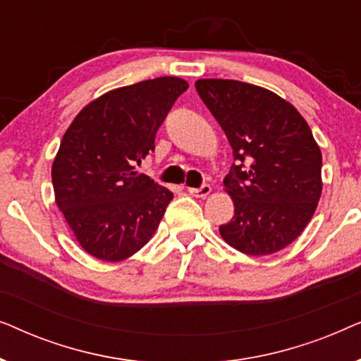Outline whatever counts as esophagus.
Segmentation results:
<instances>
[{"label": "esophagus", "mask_w": 361, "mask_h": 361, "mask_svg": "<svg viewBox=\"0 0 361 361\" xmlns=\"http://www.w3.org/2000/svg\"><path fill=\"white\" fill-rule=\"evenodd\" d=\"M189 192L194 197H199V199H205L207 195H210V192H212V187L209 185V184H205V185H202V187H199V189H195V187H189Z\"/></svg>", "instance_id": "obj_1"}]
</instances>
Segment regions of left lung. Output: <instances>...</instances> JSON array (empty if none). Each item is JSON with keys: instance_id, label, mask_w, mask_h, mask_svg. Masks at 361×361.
<instances>
[{"instance_id": "8db88e82", "label": "left lung", "mask_w": 361, "mask_h": 361, "mask_svg": "<svg viewBox=\"0 0 361 361\" xmlns=\"http://www.w3.org/2000/svg\"><path fill=\"white\" fill-rule=\"evenodd\" d=\"M195 88L233 149L225 177L235 215L220 226L231 248L273 255L302 233L322 195V152L302 115L268 88L200 78Z\"/></svg>"}]
</instances>
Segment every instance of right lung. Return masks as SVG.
<instances>
[{
  "instance_id": "right-lung-1",
  "label": "right lung",
  "mask_w": 361,
  "mask_h": 361,
  "mask_svg": "<svg viewBox=\"0 0 361 361\" xmlns=\"http://www.w3.org/2000/svg\"><path fill=\"white\" fill-rule=\"evenodd\" d=\"M189 83L157 77L120 87L83 106L63 135L52 162L56 204L78 245L118 263L152 238L174 194L136 164Z\"/></svg>"
}]
</instances>
